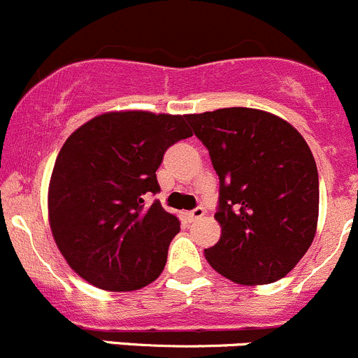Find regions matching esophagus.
Here are the masks:
<instances>
[{
	"mask_svg": "<svg viewBox=\"0 0 358 358\" xmlns=\"http://www.w3.org/2000/svg\"><path fill=\"white\" fill-rule=\"evenodd\" d=\"M203 214H206L203 207H196V209L189 210V213L186 214V216H188L189 221H196V220H200V217H203Z\"/></svg>",
	"mask_w": 358,
	"mask_h": 358,
	"instance_id": "obj_1",
	"label": "esophagus"
}]
</instances>
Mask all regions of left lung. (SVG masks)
<instances>
[{
    "mask_svg": "<svg viewBox=\"0 0 358 358\" xmlns=\"http://www.w3.org/2000/svg\"><path fill=\"white\" fill-rule=\"evenodd\" d=\"M220 177L214 214L221 237L203 250L214 271L239 285L285 278L311 246L318 223V170L290 122L258 108L188 114Z\"/></svg>",
    "mask_w": 358,
    "mask_h": 358,
    "instance_id": "obj_1",
    "label": "left lung"
}]
</instances>
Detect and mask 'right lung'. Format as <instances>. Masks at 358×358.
<instances>
[{
  "label": "right lung",
  "instance_id": "obj_1",
  "mask_svg": "<svg viewBox=\"0 0 358 358\" xmlns=\"http://www.w3.org/2000/svg\"><path fill=\"white\" fill-rule=\"evenodd\" d=\"M186 115L105 112L61 148L49 185V223L71 268L108 292L152 283L166 264L179 220L145 193H158L166 149L193 131Z\"/></svg>",
  "mask_w": 358,
  "mask_h": 358
}]
</instances>
